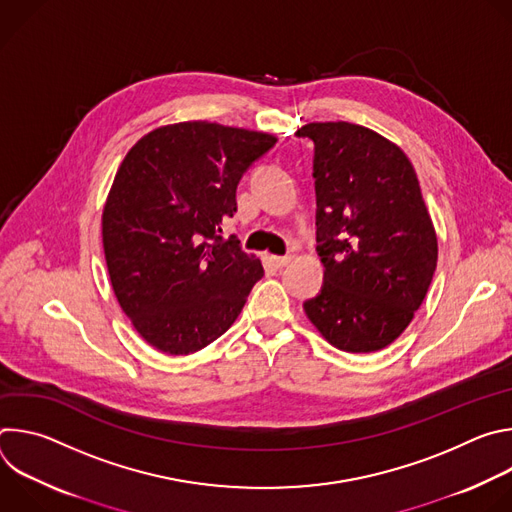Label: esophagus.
I'll return each instance as SVG.
<instances>
[{
    "instance_id": "esophagus-1",
    "label": "esophagus",
    "mask_w": 512,
    "mask_h": 512,
    "mask_svg": "<svg viewBox=\"0 0 512 512\" xmlns=\"http://www.w3.org/2000/svg\"><path fill=\"white\" fill-rule=\"evenodd\" d=\"M271 259H273L275 267H285V265L291 261V257H289V255H283V257H271Z\"/></svg>"
}]
</instances>
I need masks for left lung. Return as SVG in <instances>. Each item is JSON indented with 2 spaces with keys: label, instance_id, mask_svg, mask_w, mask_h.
<instances>
[{
  "label": "left lung",
  "instance_id": "left-lung-1",
  "mask_svg": "<svg viewBox=\"0 0 512 512\" xmlns=\"http://www.w3.org/2000/svg\"><path fill=\"white\" fill-rule=\"evenodd\" d=\"M314 141L320 294L310 322L344 352L389 346L419 310L437 265V237L417 174L395 143L346 121L308 123Z\"/></svg>",
  "mask_w": 512,
  "mask_h": 512
}]
</instances>
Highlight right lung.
I'll list each match as a JSON object with an SVG mask.
<instances>
[{
  "label": "right lung",
  "mask_w": 512,
  "mask_h": 512,
  "mask_svg": "<svg viewBox=\"0 0 512 512\" xmlns=\"http://www.w3.org/2000/svg\"><path fill=\"white\" fill-rule=\"evenodd\" d=\"M275 137L184 121L143 135L121 162L103 208V249L121 310L166 354L196 352L241 314L263 265L221 223L237 186Z\"/></svg>",
  "instance_id": "add662e5"
}]
</instances>
